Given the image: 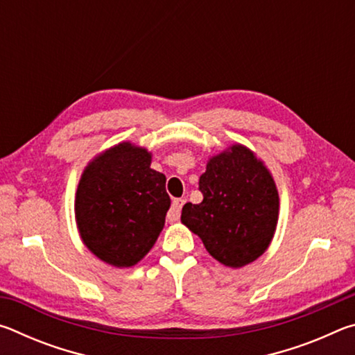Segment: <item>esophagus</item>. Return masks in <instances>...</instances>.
<instances>
[{"label": "esophagus", "mask_w": 355, "mask_h": 355, "mask_svg": "<svg viewBox=\"0 0 355 355\" xmlns=\"http://www.w3.org/2000/svg\"><path fill=\"white\" fill-rule=\"evenodd\" d=\"M183 205H184V200L183 199H173L169 213H167V220H169V222H177L180 219V213H182Z\"/></svg>", "instance_id": "34e87169"}]
</instances>
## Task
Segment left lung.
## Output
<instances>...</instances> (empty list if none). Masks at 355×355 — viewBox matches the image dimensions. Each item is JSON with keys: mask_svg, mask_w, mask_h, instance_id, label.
<instances>
[{"mask_svg": "<svg viewBox=\"0 0 355 355\" xmlns=\"http://www.w3.org/2000/svg\"><path fill=\"white\" fill-rule=\"evenodd\" d=\"M200 203L188 202L182 224L202 239L214 260L243 268L268 250L279 222V191L255 152L232 144L208 158Z\"/></svg>", "mask_w": 355, "mask_h": 355, "instance_id": "1", "label": "left lung"}]
</instances>
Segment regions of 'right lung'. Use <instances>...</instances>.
Masks as SVG:
<instances>
[{
	"instance_id": "right-lung-1",
	"label": "right lung",
	"mask_w": 355,
	"mask_h": 355,
	"mask_svg": "<svg viewBox=\"0 0 355 355\" xmlns=\"http://www.w3.org/2000/svg\"><path fill=\"white\" fill-rule=\"evenodd\" d=\"M152 153L130 141L89 161L75 194L81 241L101 261L131 268L158 239L171 207L166 177L150 167Z\"/></svg>"
}]
</instances>
